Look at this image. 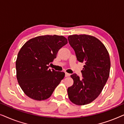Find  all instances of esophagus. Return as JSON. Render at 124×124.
Masks as SVG:
<instances>
[{"instance_id":"34e87169","label":"esophagus","mask_w":124,"mask_h":124,"mask_svg":"<svg viewBox=\"0 0 124 124\" xmlns=\"http://www.w3.org/2000/svg\"><path fill=\"white\" fill-rule=\"evenodd\" d=\"M70 76V74L69 73H65V77H69Z\"/></svg>"}]
</instances>
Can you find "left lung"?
Wrapping results in <instances>:
<instances>
[{"instance_id": "1", "label": "left lung", "mask_w": 124, "mask_h": 124, "mask_svg": "<svg viewBox=\"0 0 124 124\" xmlns=\"http://www.w3.org/2000/svg\"><path fill=\"white\" fill-rule=\"evenodd\" d=\"M68 39L77 60L85 64L82 79L75 73L70 76L74 83L68 89V97L76 105L89 104L99 95L109 77V54L104 45L93 36L72 35Z\"/></svg>"}]
</instances>
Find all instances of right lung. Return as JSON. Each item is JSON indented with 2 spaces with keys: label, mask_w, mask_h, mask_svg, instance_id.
<instances>
[{
  "label": "right lung",
  "mask_w": 124,
  "mask_h": 124,
  "mask_svg": "<svg viewBox=\"0 0 124 124\" xmlns=\"http://www.w3.org/2000/svg\"><path fill=\"white\" fill-rule=\"evenodd\" d=\"M68 43L62 35H42L29 40L20 49L16 62L17 79L27 96L36 101L48 99L65 73L49 69L58 51Z\"/></svg>",
  "instance_id": "right-lung-1"
}]
</instances>
